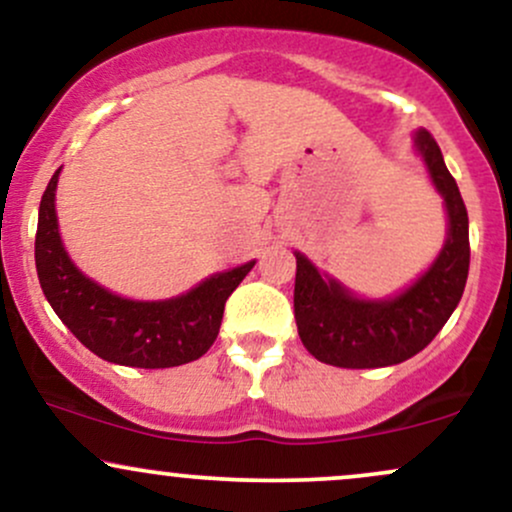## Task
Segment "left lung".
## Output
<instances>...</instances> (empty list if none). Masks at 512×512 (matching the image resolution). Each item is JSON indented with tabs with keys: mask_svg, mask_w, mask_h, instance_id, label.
Segmentation results:
<instances>
[{
	"mask_svg": "<svg viewBox=\"0 0 512 512\" xmlns=\"http://www.w3.org/2000/svg\"><path fill=\"white\" fill-rule=\"evenodd\" d=\"M414 144L448 211L443 250L409 289L380 301L356 298L296 252L293 310L301 342L317 361L337 368L395 366L426 349L460 303L469 274L467 207L436 139L419 129Z\"/></svg>",
	"mask_w": 512,
	"mask_h": 512,
	"instance_id": "obj_1",
	"label": "left lung"
}]
</instances>
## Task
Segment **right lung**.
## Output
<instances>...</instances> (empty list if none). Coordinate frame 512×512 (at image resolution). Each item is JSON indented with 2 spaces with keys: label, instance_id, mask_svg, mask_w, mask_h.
I'll use <instances>...</instances> for the list:
<instances>
[{
  "label": "right lung",
  "instance_id": "add662e5",
  "mask_svg": "<svg viewBox=\"0 0 512 512\" xmlns=\"http://www.w3.org/2000/svg\"><path fill=\"white\" fill-rule=\"evenodd\" d=\"M60 170L40 199L35 269L57 317L103 361L132 368H173L197 361L219 334L223 305L255 260L219 272L168 301H129L76 269L60 238L55 190Z\"/></svg>",
  "mask_w": 512,
  "mask_h": 512
}]
</instances>
